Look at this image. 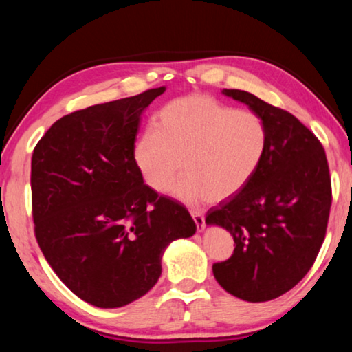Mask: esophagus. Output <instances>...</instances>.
<instances>
[{
	"label": "esophagus",
	"mask_w": 352,
	"mask_h": 352,
	"mask_svg": "<svg viewBox=\"0 0 352 352\" xmlns=\"http://www.w3.org/2000/svg\"><path fill=\"white\" fill-rule=\"evenodd\" d=\"M190 214H192L194 222H195V225H197L199 233H201V231L205 230V217H204V214L197 212V211H190Z\"/></svg>",
	"instance_id": "34e87169"
}]
</instances>
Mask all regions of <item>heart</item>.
<instances>
[{"instance_id":"heart-1","label":"heart","mask_w":352,"mask_h":352,"mask_svg":"<svg viewBox=\"0 0 352 352\" xmlns=\"http://www.w3.org/2000/svg\"><path fill=\"white\" fill-rule=\"evenodd\" d=\"M265 122L208 94L166 104L152 130L135 146V164L152 190L163 194L180 175L174 195L188 205L222 201L247 186L265 155Z\"/></svg>"}]
</instances>
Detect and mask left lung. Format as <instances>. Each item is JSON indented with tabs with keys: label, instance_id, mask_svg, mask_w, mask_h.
<instances>
[{
	"label": "left lung",
	"instance_id": "left-lung-1",
	"mask_svg": "<svg viewBox=\"0 0 352 352\" xmlns=\"http://www.w3.org/2000/svg\"><path fill=\"white\" fill-rule=\"evenodd\" d=\"M222 93L258 113L269 141L247 186L206 214V225L222 226L236 243L212 273L243 301H270L295 287L317 259L332 204L329 166L317 136L289 111L242 90Z\"/></svg>",
	"mask_w": 352,
	"mask_h": 352
}]
</instances>
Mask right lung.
I'll use <instances>...</instances> for the list:
<instances>
[{
	"mask_svg": "<svg viewBox=\"0 0 352 352\" xmlns=\"http://www.w3.org/2000/svg\"><path fill=\"white\" fill-rule=\"evenodd\" d=\"M164 87L77 110L32 153V217L47 264L80 300L104 309L146 295L172 241L197 225L144 184L133 152L141 115Z\"/></svg>",
	"mask_w": 352,
	"mask_h": 352,
	"instance_id": "1",
	"label": "right lung"
}]
</instances>
